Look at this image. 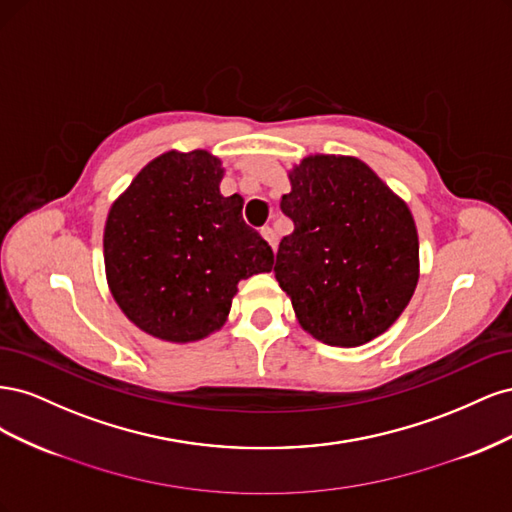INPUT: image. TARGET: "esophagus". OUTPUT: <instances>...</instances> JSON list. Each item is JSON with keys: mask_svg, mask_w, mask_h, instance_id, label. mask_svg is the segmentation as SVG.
<instances>
[{"mask_svg": "<svg viewBox=\"0 0 512 512\" xmlns=\"http://www.w3.org/2000/svg\"><path fill=\"white\" fill-rule=\"evenodd\" d=\"M260 235L265 237V241L273 247V252H275V247H277V235H275V230L273 228H269V226H265L260 230Z\"/></svg>", "mask_w": 512, "mask_h": 512, "instance_id": "34e87169", "label": "esophagus"}]
</instances>
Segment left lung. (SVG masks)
I'll return each mask as SVG.
<instances>
[{
    "label": "left lung",
    "instance_id": "1",
    "mask_svg": "<svg viewBox=\"0 0 512 512\" xmlns=\"http://www.w3.org/2000/svg\"><path fill=\"white\" fill-rule=\"evenodd\" d=\"M275 277L301 327L331 346L382 335L418 282V235L408 205L350 156H307L290 170Z\"/></svg>",
    "mask_w": 512,
    "mask_h": 512
}]
</instances>
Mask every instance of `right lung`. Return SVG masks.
I'll use <instances>...</instances> for the list:
<instances>
[{"instance_id": "1", "label": "right lung", "mask_w": 512, "mask_h": 512, "mask_svg": "<svg viewBox=\"0 0 512 512\" xmlns=\"http://www.w3.org/2000/svg\"><path fill=\"white\" fill-rule=\"evenodd\" d=\"M222 177L205 149L166 151L108 211V288L138 329L164 342L222 329L237 284L273 269V250L243 222V198L222 196Z\"/></svg>"}]
</instances>
